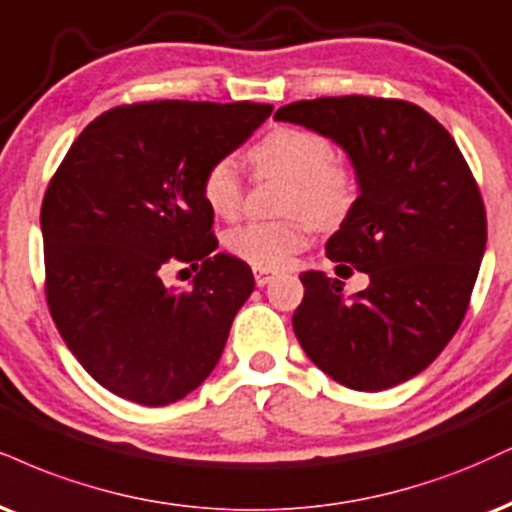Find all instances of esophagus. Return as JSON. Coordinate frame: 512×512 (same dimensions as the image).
<instances>
[{
	"label": "esophagus",
	"instance_id": "esophagus-1",
	"mask_svg": "<svg viewBox=\"0 0 512 512\" xmlns=\"http://www.w3.org/2000/svg\"><path fill=\"white\" fill-rule=\"evenodd\" d=\"M252 274H255L257 286H267V283L276 276L274 269H264V267H252Z\"/></svg>",
	"mask_w": 512,
	"mask_h": 512
}]
</instances>
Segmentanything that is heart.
<instances>
[{"label":"heart","instance_id":"obj_1","mask_svg":"<svg viewBox=\"0 0 512 512\" xmlns=\"http://www.w3.org/2000/svg\"><path fill=\"white\" fill-rule=\"evenodd\" d=\"M334 143L310 128H276L250 150L262 174L288 178L283 193L286 219L248 221L229 231L226 248L252 267L279 269L307 248L312 221L322 229L341 224L355 205L357 181L353 169L336 159ZM205 202L219 217H233L243 202V183L231 157L209 164L202 178Z\"/></svg>","mask_w":512,"mask_h":512}]
</instances>
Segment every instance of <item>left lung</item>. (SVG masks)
Returning a JSON list of instances; mask_svg holds the SVG:
<instances>
[{"label": "left lung", "instance_id": "1", "mask_svg": "<svg viewBox=\"0 0 512 512\" xmlns=\"http://www.w3.org/2000/svg\"><path fill=\"white\" fill-rule=\"evenodd\" d=\"M276 121L326 135L346 152L357 200L326 257L369 276L346 295L305 272L293 331L315 365L355 391H384L427 369L446 348L477 281L486 212L451 133L417 104L319 97L281 107Z\"/></svg>", "mask_w": 512, "mask_h": 512}]
</instances>
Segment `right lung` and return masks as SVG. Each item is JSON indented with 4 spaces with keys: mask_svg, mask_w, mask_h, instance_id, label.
I'll list each match as a JSON object with an SVG mask.
<instances>
[{
    "mask_svg": "<svg viewBox=\"0 0 512 512\" xmlns=\"http://www.w3.org/2000/svg\"><path fill=\"white\" fill-rule=\"evenodd\" d=\"M272 109L181 100L109 109L49 181L40 212L49 312L114 396L169 405L217 367L255 279L243 260L217 252L202 178ZM171 261L203 262L188 292L161 281Z\"/></svg>",
    "mask_w": 512,
    "mask_h": 512,
    "instance_id": "right-lung-1",
    "label": "right lung"
}]
</instances>
